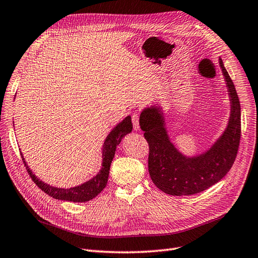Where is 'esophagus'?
<instances>
[{
    "label": "esophagus",
    "mask_w": 258,
    "mask_h": 258,
    "mask_svg": "<svg viewBox=\"0 0 258 258\" xmlns=\"http://www.w3.org/2000/svg\"><path fill=\"white\" fill-rule=\"evenodd\" d=\"M132 122H133V126H134V130L138 131L139 130V116L138 113H133L132 116Z\"/></svg>",
    "instance_id": "1"
}]
</instances>
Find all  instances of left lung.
Here are the masks:
<instances>
[{"label": "left lung", "instance_id": "left-lung-1", "mask_svg": "<svg viewBox=\"0 0 258 258\" xmlns=\"http://www.w3.org/2000/svg\"><path fill=\"white\" fill-rule=\"evenodd\" d=\"M231 100V117L223 135L205 153L186 157L169 140L160 108L151 107L140 114V128L149 144V172L161 191L171 196L202 192L223 178L236 159L241 136V111L234 83L222 59H219Z\"/></svg>", "mask_w": 258, "mask_h": 258}]
</instances>
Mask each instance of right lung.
<instances>
[{
  "instance_id": "1",
  "label": "right lung",
  "mask_w": 258,
  "mask_h": 258,
  "mask_svg": "<svg viewBox=\"0 0 258 258\" xmlns=\"http://www.w3.org/2000/svg\"><path fill=\"white\" fill-rule=\"evenodd\" d=\"M132 130H133L132 120H131V117L127 116L109 133V135L106 137V139H105L104 146H103V163H102V168L100 170V172L94 177L89 179L88 182H86L80 186L69 188V189L52 187L50 185L43 183L39 178H37V176L33 174L32 170L26 165L21 152L20 153L31 178L34 180V183L46 195H49L50 197H53L54 199H57V200H63V201L87 202L97 197L105 188V186H106L111 161L113 159L114 153H116V148L121 142L122 138L126 134H128V133H131Z\"/></svg>"
}]
</instances>
